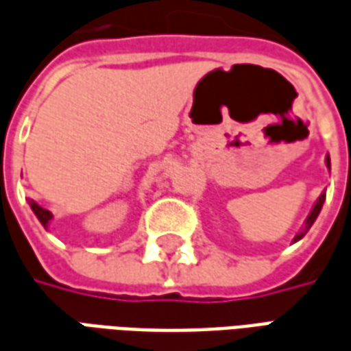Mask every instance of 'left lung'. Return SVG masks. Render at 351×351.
Masks as SVG:
<instances>
[{
  "mask_svg": "<svg viewBox=\"0 0 351 351\" xmlns=\"http://www.w3.org/2000/svg\"><path fill=\"white\" fill-rule=\"evenodd\" d=\"M325 166H327V170L330 171V156L329 155L325 156ZM325 195H327V189L323 191L322 195H319V198H317V200L314 202L312 210H310V213H308L306 221H304V225H302V228H300L299 232L295 234V238H293V243L302 240V238H304V234H306L308 230H310V227L314 225V221L317 219V215H319V211H322V208H323V202H325Z\"/></svg>",
  "mask_w": 351,
  "mask_h": 351,
  "instance_id": "obj_1",
  "label": "left lung"
}]
</instances>
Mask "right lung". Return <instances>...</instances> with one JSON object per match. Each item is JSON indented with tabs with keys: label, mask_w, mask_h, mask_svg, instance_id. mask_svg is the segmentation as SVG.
<instances>
[{
	"label": "right lung",
	"mask_w": 351,
	"mask_h": 351,
	"mask_svg": "<svg viewBox=\"0 0 351 351\" xmlns=\"http://www.w3.org/2000/svg\"><path fill=\"white\" fill-rule=\"evenodd\" d=\"M29 208H32V211L36 213V217L39 219V223L43 225L45 228H49V225H51V221L54 219V215H52L51 211L45 210L43 206H39V204L36 202V200H28Z\"/></svg>",
	"instance_id": "obj_1"
}]
</instances>
